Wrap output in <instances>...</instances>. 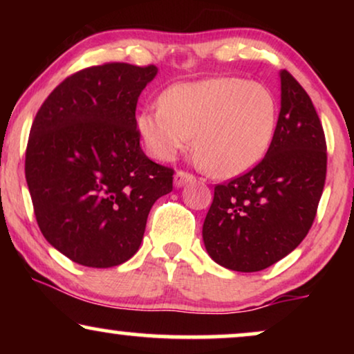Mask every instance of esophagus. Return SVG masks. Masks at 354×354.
<instances>
[{"mask_svg":"<svg viewBox=\"0 0 354 354\" xmlns=\"http://www.w3.org/2000/svg\"><path fill=\"white\" fill-rule=\"evenodd\" d=\"M195 180V177L192 176V174L188 172H183V171H177L176 176H174V183H176V187H183L187 182H193Z\"/></svg>","mask_w":354,"mask_h":354,"instance_id":"1","label":"esophagus"}]
</instances>
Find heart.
Wrapping results in <instances>:
<instances>
[{"instance_id":"obj_1","label":"heart","mask_w":354,"mask_h":354,"mask_svg":"<svg viewBox=\"0 0 354 354\" xmlns=\"http://www.w3.org/2000/svg\"><path fill=\"white\" fill-rule=\"evenodd\" d=\"M272 91L240 77H214L174 85L161 106L140 113L137 125L149 153L169 161L190 147L216 177H235L266 156L277 127Z\"/></svg>"}]
</instances>
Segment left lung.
<instances>
[{
    "instance_id": "left-lung-1",
    "label": "left lung",
    "mask_w": 354,
    "mask_h": 354,
    "mask_svg": "<svg viewBox=\"0 0 354 354\" xmlns=\"http://www.w3.org/2000/svg\"><path fill=\"white\" fill-rule=\"evenodd\" d=\"M280 90L268 153L214 187L203 224L207 254L236 272H258L292 253L311 229L326 183V137L313 101L287 71H280Z\"/></svg>"
}]
</instances>
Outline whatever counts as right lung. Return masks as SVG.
<instances>
[{"label":"right lung","instance_id":"add662e5","mask_svg":"<svg viewBox=\"0 0 354 354\" xmlns=\"http://www.w3.org/2000/svg\"><path fill=\"white\" fill-rule=\"evenodd\" d=\"M156 66L108 62L61 82L38 109L26 151L33 211L48 243L77 264L113 268L143 240L171 167L140 147L138 96Z\"/></svg>","mask_w":354,"mask_h":354}]
</instances>
